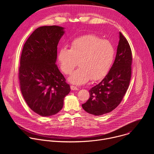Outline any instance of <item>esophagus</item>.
Listing matches in <instances>:
<instances>
[{
    "label": "esophagus",
    "instance_id": "34e87169",
    "mask_svg": "<svg viewBox=\"0 0 154 154\" xmlns=\"http://www.w3.org/2000/svg\"><path fill=\"white\" fill-rule=\"evenodd\" d=\"M71 89L72 90H79L77 87H76L75 86H73V85H71Z\"/></svg>",
    "mask_w": 154,
    "mask_h": 154
}]
</instances>
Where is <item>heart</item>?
<instances>
[{
	"label": "heart",
	"mask_w": 154,
	"mask_h": 154,
	"mask_svg": "<svg viewBox=\"0 0 154 154\" xmlns=\"http://www.w3.org/2000/svg\"><path fill=\"white\" fill-rule=\"evenodd\" d=\"M115 54L114 47L109 41L88 35L74 39L70 49L61 48L57 58L60 69L66 75L72 73L79 62L80 68L68 80L80 85L91 79L99 80L103 78L112 67Z\"/></svg>",
	"instance_id": "1"
}]
</instances>
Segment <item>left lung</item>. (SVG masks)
<instances>
[{"mask_svg": "<svg viewBox=\"0 0 154 154\" xmlns=\"http://www.w3.org/2000/svg\"><path fill=\"white\" fill-rule=\"evenodd\" d=\"M131 51L127 39L119 32L114 63L104 79L90 90V97L82 107L87 113L100 116L111 112L122 101L131 74Z\"/></svg>", "mask_w": 154, "mask_h": 154, "instance_id": "obj_1", "label": "left lung"}]
</instances>
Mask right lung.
I'll return each instance as SVG.
<instances>
[{"label": "right lung", "instance_id": "1", "mask_svg": "<svg viewBox=\"0 0 154 154\" xmlns=\"http://www.w3.org/2000/svg\"><path fill=\"white\" fill-rule=\"evenodd\" d=\"M64 28L42 26L24 44L20 60V88L27 104L36 113L51 116L63 108L70 86L55 64L57 46Z\"/></svg>", "mask_w": 154, "mask_h": 154}]
</instances>
